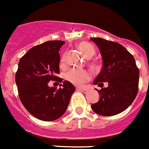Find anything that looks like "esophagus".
<instances>
[{
    "label": "esophagus",
    "mask_w": 149,
    "mask_h": 149,
    "mask_svg": "<svg viewBox=\"0 0 149 149\" xmlns=\"http://www.w3.org/2000/svg\"><path fill=\"white\" fill-rule=\"evenodd\" d=\"M77 91H82V92H87L88 89L87 88H77Z\"/></svg>",
    "instance_id": "esophagus-1"
}]
</instances>
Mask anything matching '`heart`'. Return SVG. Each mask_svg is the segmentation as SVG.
Returning a JSON list of instances; mask_svg holds the SVG:
<instances>
[{"label": "heart", "instance_id": "heart-1", "mask_svg": "<svg viewBox=\"0 0 149 149\" xmlns=\"http://www.w3.org/2000/svg\"><path fill=\"white\" fill-rule=\"evenodd\" d=\"M78 48L82 52L84 56L87 58H91L95 54V47L91 44L82 42L78 45ZM65 62V55L63 54L61 58V63L64 64ZM64 78L71 84L76 86H82L85 82L88 81L91 79V74L88 71L84 70H78V69H71L67 71L64 75Z\"/></svg>", "mask_w": 149, "mask_h": 149}]
</instances>
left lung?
I'll list each match as a JSON object with an SVG mask.
<instances>
[{"mask_svg":"<svg viewBox=\"0 0 149 149\" xmlns=\"http://www.w3.org/2000/svg\"><path fill=\"white\" fill-rule=\"evenodd\" d=\"M91 40L99 48L103 62L102 71L93 82L102 87L96 90L100 99L91 109L101 116L116 115L127 109L137 96L139 70L132 54L119 43L100 37ZM105 82L107 88L103 87Z\"/></svg>","mask_w":149,"mask_h":149,"instance_id":"obj_1","label":"left lung"}]
</instances>
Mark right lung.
I'll return each instance as SVG.
<instances>
[{"instance_id": "add662e5", "label": "right lung", "mask_w": 149, "mask_h": 149, "mask_svg": "<svg viewBox=\"0 0 149 149\" xmlns=\"http://www.w3.org/2000/svg\"><path fill=\"white\" fill-rule=\"evenodd\" d=\"M62 40H50L32 47L22 57L15 74L20 101L34 117L53 121L64 114L75 87L65 80L59 89L50 88L51 80L62 82L59 74Z\"/></svg>"}]
</instances>
